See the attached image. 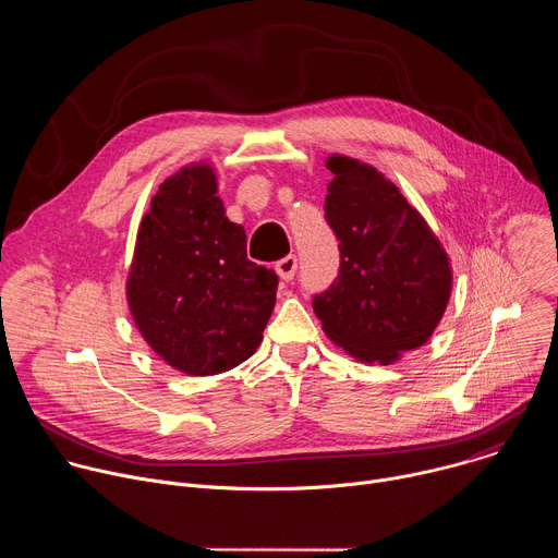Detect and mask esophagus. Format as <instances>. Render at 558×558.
<instances>
[{
  "mask_svg": "<svg viewBox=\"0 0 558 558\" xmlns=\"http://www.w3.org/2000/svg\"><path fill=\"white\" fill-rule=\"evenodd\" d=\"M295 271H298V258H295V256H287V258H282V260L276 263V274H278L282 280H287V282L293 280Z\"/></svg>",
  "mask_w": 558,
  "mask_h": 558,
  "instance_id": "1",
  "label": "esophagus"
}]
</instances>
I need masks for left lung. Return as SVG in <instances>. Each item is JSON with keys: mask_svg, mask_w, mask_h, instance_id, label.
I'll list each match as a JSON object with an SVG mask.
<instances>
[{"mask_svg": "<svg viewBox=\"0 0 558 558\" xmlns=\"http://www.w3.org/2000/svg\"><path fill=\"white\" fill-rule=\"evenodd\" d=\"M327 222L340 274L313 298L331 342L360 362L390 364L430 340L452 291L439 238L395 183L357 158L331 154Z\"/></svg>", "mask_w": 558, "mask_h": 558, "instance_id": "obj_1", "label": "left lung"}]
</instances>
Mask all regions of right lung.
Segmentation results:
<instances>
[{
  "label": "right lung",
  "instance_id": "1",
  "mask_svg": "<svg viewBox=\"0 0 558 558\" xmlns=\"http://www.w3.org/2000/svg\"><path fill=\"white\" fill-rule=\"evenodd\" d=\"M278 276L247 258L205 161L158 185L141 218L125 295L151 351L185 375H216L263 342Z\"/></svg>",
  "mask_w": 558,
  "mask_h": 558
}]
</instances>
